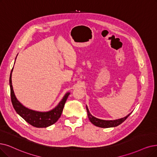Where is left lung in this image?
<instances>
[{
	"label": "left lung",
	"instance_id": "1",
	"mask_svg": "<svg viewBox=\"0 0 157 157\" xmlns=\"http://www.w3.org/2000/svg\"><path fill=\"white\" fill-rule=\"evenodd\" d=\"M86 109L87 112V116H88V118L90 119V122L95 125V126L100 128H113V127H116L118 125H120L122 124L123 122L125 121V120H126V118L131 115V113L128 114L126 117H125L124 118H120V119H117V120H113V121H105V120H101V119L97 118L95 117H93L89 111L88 108H87V106L86 105Z\"/></svg>",
	"mask_w": 157,
	"mask_h": 157
}]
</instances>
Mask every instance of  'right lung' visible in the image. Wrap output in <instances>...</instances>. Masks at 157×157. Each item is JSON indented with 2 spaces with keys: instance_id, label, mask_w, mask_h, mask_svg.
Instances as JSON below:
<instances>
[{
  "instance_id": "1",
  "label": "right lung",
  "mask_w": 157,
  "mask_h": 157,
  "mask_svg": "<svg viewBox=\"0 0 157 157\" xmlns=\"http://www.w3.org/2000/svg\"><path fill=\"white\" fill-rule=\"evenodd\" d=\"M13 70V67L12 68L10 73V86L11 102L16 112L28 123L36 128H47L55 124L60 117L64 107V104L70 93L67 92L66 93V95L60 100L59 104L55 108L49 111L40 112L28 109L18 101L15 95L11 81V74Z\"/></svg>"
}]
</instances>
